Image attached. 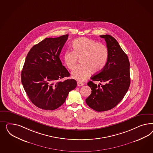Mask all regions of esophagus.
Wrapping results in <instances>:
<instances>
[{"instance_id": "34e87169", "label": "esophagus", "mask_w": 153, "mask_h": 153, "mask_svg": "<svg viewBox=\"0 0 153 153\" xmlns=\"http://www.w3.org/2000/svg\"><path fill=\"white\" fill-rule=\"evenodd\" d=\"M77 85L79 86H83V83L82 82H77Z\"/></svg>"}]
</instances>
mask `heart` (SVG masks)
Listing matches in <instances>:
<instances>
[{
    "label": "heart",
    "mask_w": 153,
    "mask_h": 153,
    "mask_svg": "<svg viewBox=\"0 0 153 153\" xmlns=\"http://www.w3.org/2000/svg\"><path fill=\"white\" fill-rule=\"evenodd\" d=\"M73 51H67L63 56L65 65L70 70H74L80 59V64L72 73V77L83 81L91 72L97 74L104 69L107 64L109 51L106 45L88 39L80 37L72 44Z\"/></svg>",
    "instance_id": "obj_1"
}]
</instances>
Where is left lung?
Listing matches in <instances>:
<instances>
[{
    "mask_svg": "<svg viewBox=\"0 0 153 153\" xmlns=\"http://www.w3.org/2000/svg\"><path fill=\"white\" fill-rule=\"evenodd\" d=\"M105 39L109 56L104 69L91 77L88 85L92 90L86 102L97 111L114 108L123 99L130 85V62L120 44L109 35H100ZM100 81L101 86L93 82Z\"/></svg>",
    "mask_w": 153,
    "mask_h": 153,
    "instance_id": "left-lung-1",
    "label": "left lung"
}]
</instances>
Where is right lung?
Instances as JSON below:
<instances>
[{"instance_id":"1","label":"right lung","mask_w":153,"mask_h":153,"mask_svg":"<svg viewBox=\"0 0 153 153\" xmlns=\"http://www.w3.org/2000/svg\"><path fill=\"white\" fill-rule=\"evenodd\" d=\"M68 37L45 38L32 47L25 59L21 72L23 88L31 102L42 109H57L76 88L74 79L60 81L70 76L59 58Z\"/></svg>"}]
</instances>
